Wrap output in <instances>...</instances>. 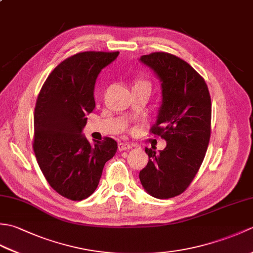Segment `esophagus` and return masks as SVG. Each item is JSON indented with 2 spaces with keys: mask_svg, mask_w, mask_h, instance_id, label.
Here are the masks:
<instances>
[{
  "mask_svg": "<svg viewBox=\"0 0 253 253\" xmlns=\"http://www.w3.org/2000/svg\"><path fill=\"white\" fill-rule=\"evenodd\" d=\"M130 149H132V146L129 143L123 142L118 144V150H120V151H126V150H130Z\"/></svg>",
  "mask_w": 253,
  "mask_h": 253,
  "instance_id": "esophagus-1",
  "label": "esophagus"
}]
</instances>
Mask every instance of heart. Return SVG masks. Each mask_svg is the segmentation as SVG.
Returning <instances> with one entry per match:
<instances>
[{"label":"heart","mask_w":253,"mask_h":253,"mask_svg":"<svg viewBox=\"0 0 253 253\" xmlns=\"http://www.w3.org/2000/svg\"><path fill=\"white\" fill-rule=\"evenodd\" d=\"M136 87H149V84L144 82H138L136 84Z\"/></svg>","instance_id":"obj_1"}]
</instances>
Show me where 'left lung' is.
<instances>
[{"mask_svg": "<svg viewBox=\"0 0 253 253\" xmlns=\"http://www.w3.org/2000/svg\"><path fill=\"white\" fill-rule=\"evenodd\" d=\"M139 61L161 82L162 102L151 131L166 141L159 152L146 148L149 162L139 178L150 196L173 198L187 189L203 162L211 135V98L204 79L181 58L155 52Z\"/></svg>", "mask_w": 253, "mask_h": 253, "instance_id": "8db88e82", "label": "left lung"}]
</instances>
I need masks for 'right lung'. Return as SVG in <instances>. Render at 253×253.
Returning <instances> with one entry per match:
<instances>
[{"mask_svg": "<svg viewBox=\"0 0 253 253\" xmlns=\"http://www.w3.org/2000/svg\"><path fill=\"white\" fill-rule=\"evenodd\" d=\"M120 52H83L54 68L38 95L35 109L34 151L50 186L73 201L90 197L104 164L114 157L112 138L90 143L83 135L94 110V85L100 72Z\"/></svg>", "mask_w": 253, "mask_h": 253, "instance_id": "1", "label": "right lung"}]
</instances>
